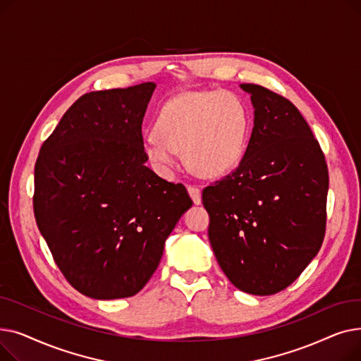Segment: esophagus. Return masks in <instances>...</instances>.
Returning a JSON list of instances; mask_svg holds the SVG:
<instances>
[{
    "instance_id": "esophagus-1",
    "label": "esophagus",
    "mask_w": 361,
    "mask_h": 361,
    "mask_svg": "<svg viewBox=\"0 0 361 361\" xmlns=\"http://www.w3.org/2000/svg\"><path fill=\"white\" fill-rule=\"evenodd\" d=\"M187 190H188V195H190V197L193 199L195 204H200V202H202L200 188H199V187H196V185H188V187H187Z\"/></svg>"
}]
</instances>
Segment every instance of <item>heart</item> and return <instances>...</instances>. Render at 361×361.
Instances as JSON below:
<instances>
[{
    "mask_svg": "<svg viewBox=\"0 0 361 361\" xmlns=\"http://www.w3.org/2000/svg\"><path fill=\"white\" fill-rule=\"evenodd\" d=\"M250 127L249 109L230 90H192L171 98L161 108L155 133L143 154L162 174L177 165L184 152L187 165L203 177H221L237 166Z\"/></svg>",
    "mask_w": 361,
    "mask_h": 361,
    "instance_id": "b5f03b06",
    "label": "heart"
}]
</instances>
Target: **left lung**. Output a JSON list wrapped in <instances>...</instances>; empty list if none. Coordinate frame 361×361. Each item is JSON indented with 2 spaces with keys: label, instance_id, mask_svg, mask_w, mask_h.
<instances>
[{
  "label": "left lung",
  "instance_id": "1",
  "mask_svg": "<svg viewBox=\"0 0 361 361\" xmlns=\"http://www.w3.org/2000/svg\"><path fill=\"white\" fill-rule=\"evenodd\" d=\"M255 127L238 166L203 188L209 241L238 290L272 295L306 269L324 243L329 187L324 152L300 111L253 83Z\"/></svg>",
  "mask_w": 361,
  "mask_h": 361
}]
</instances>
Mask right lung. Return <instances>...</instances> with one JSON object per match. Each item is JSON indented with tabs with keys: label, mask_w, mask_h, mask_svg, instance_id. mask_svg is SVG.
<instances>
[{
	"label": "right lung",
	"mask_w": 361,
	"mask_h": 361,
	"mask_svg": "<svg viewBox=\"0 0 361 361\" xmlns=\"http://www.w3.org/2000/svg\"><path fill=\"white\" fill-rule=\"evenodd\" d=\"M155 87L147 82L83 94L35 164L37 228L71 287L90 298L137 294L193 204L183 184L145 165L142 123Z\"/></svg>",
	"instance_id": "add662e5"
}]
</instances>
